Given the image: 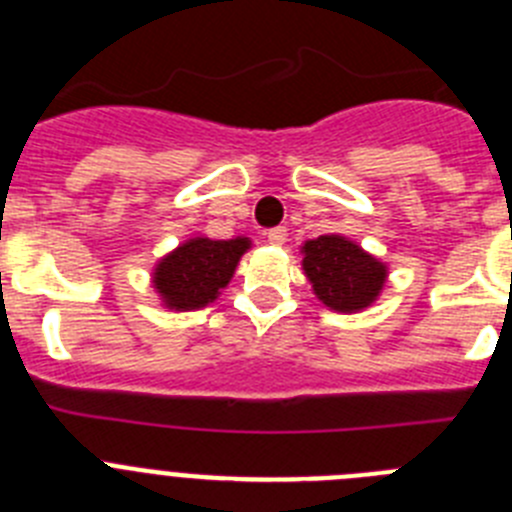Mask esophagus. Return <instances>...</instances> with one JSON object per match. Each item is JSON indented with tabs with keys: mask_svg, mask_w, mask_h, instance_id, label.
<instances>
[{
	"mask_svg": "<svg viewBox=\"0 0 512 512\" xmlns=\"http://www.w3.org/2000/svg\"><path fill=\"white\" fill-rule=\"evenodd\" d=\"M266 238H269V243H274V246H282V243L287 241V228H284V225H277V228H271L269 233H266Z\"/></svg>",
	"mask_w": 512,
	"mask_h": 512,
	"instance_id": "1",
	"label": "esophagus"
}]
</instances>
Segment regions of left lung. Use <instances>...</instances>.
<instances>
[{
    "label": "left lung",
    "mask_w": 512,
    "mask_h": 512,
    "mask_svg": "<svg viewBox=\"0 0 512 512\" xmlns=\"http://www.w3.org/2000/svg\"><path fill=\"white\" fill-rule=\"evenodd\" d=\"M302 266L323 305L341 312L372 305L387 277V269L374 256L338 235L307 241Z\"/></svg>",
    "instance_id": "obj_1"
}]
</instances>
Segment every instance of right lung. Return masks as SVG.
<instances>
[{"instance_id": "1", "label": "right lung", "mask_w": 512, "mask_h": 512, "mask_svg": "<svg viewBox=\"0 0 512 512\" xmlns=\"http://www.w3.org/2000/svg\"><path fill=\"white\" fill-rule=\"evenodd\" d=\"M246 248V238H192L156 266L153 282L169 307L197 310L215 300L217 292L230 282Z\"/></svg>"}]
</instances>
